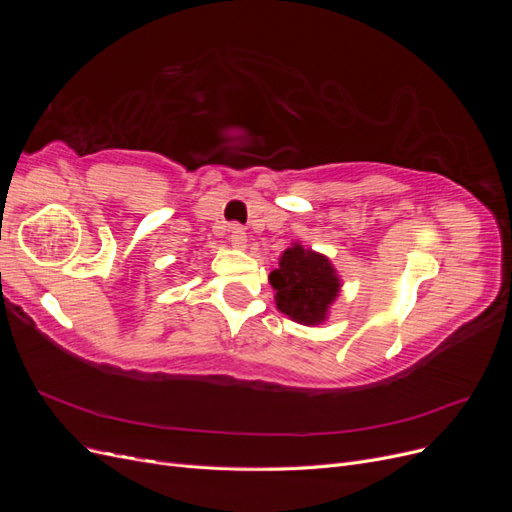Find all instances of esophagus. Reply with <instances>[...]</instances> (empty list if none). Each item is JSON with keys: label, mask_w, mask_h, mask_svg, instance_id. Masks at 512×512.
I'll use <instances>...</instances> for the list:
<instances>
[{"label": "esophagus", "mask_w": 512, "mask_h": 512, "mask_svg": "<svg viewBox=\"0 0 512 512\" xmlns=\"http://www.w3.org/2000/svg\"><path fill=\"white\" fill-rule=\"evenodd\" d=\"M230 243H232V247H237V250H243L247 243V232L243 226L235 224L230 228Z\"/></svg>", "instance_id": "obj_1"}]
</instances>
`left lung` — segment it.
<instances>
[{"label":"left lung","mask_w":512,"mask_h":512,"mask_svg":"<svg viewBox=\"0 0 512 512\" xmlns=\"http://www.w3.org/2000/svg\"><path fill=\"white\" fill-rule=\"evenodd\" d=\"M269 284L275 290L277 309L305 327L327 320L329 307L342 288L331 260L299 243H292L282 254L280 267L269 275Z\"/></svg>","instance_id":"left-lung-1"}]
</instances>
